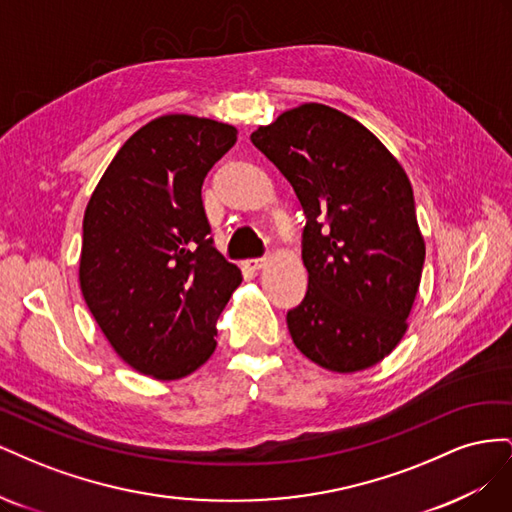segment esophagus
Returning a JSON list of instances; mask_svg holds the SVG:
<instances>
[{
  "label": "esophagus",
  "instance_id": "obj_1",
  "mask_svg": "<svg viewBox=\"0 0 512 512\" xmlns=\"http://www.w3.org/2000/svg\"><path fill=\"white\" fill-rule=\"evenodd\" d=\"M267 258H250V260H245L243 262V267L247 269V271H260L262 267H267Z\"/></svg>",
  "mask_w": 512,
  "mask_h": 512
}]
</instances>
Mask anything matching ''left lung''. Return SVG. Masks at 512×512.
Here are the masks:
<instances>
[{
	"instance_id": "left-lung-1",
	"label": "left lung",
	"mask_w": 512,
	"mask_h": 512,
	"mask_svg": "<svg viewBox=\"0 0 512 512\" xmlns=\"http://www.w3.org/2000/svg\"><path fill=\"white\" fill-rule=\"evenodd\" d=\"M250 138L307 218V292L286 316L294 346L339 374L380 363L408 329L425 262L406 170L359 121L316 102Z\"/></svg>"
}]
</instances>
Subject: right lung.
Here are the masks:
<instances>
[{
  "instance_id": "right-lung-1",
  "label": "right lung",
  "mask_w": 512,
  "mask_h": 512,
  "mask_svg": "<svg viewBox=\"0 0 512 512\" xmlns=\"http://www.w3.org/2000/svg\"><path fill=\"white\" fill-rule=\"evenodd\" d=\"M237 128L164 115L108 164L83 220L79 280L115 352L136 371L179 380L215 350V320L241 271L213 247L203 181Z\"/></svg>"
}]
</instances>
